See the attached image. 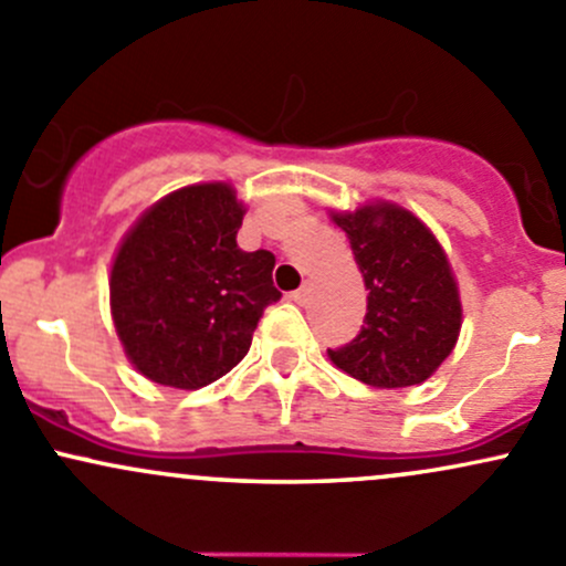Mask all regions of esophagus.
Wrapping results in <instances>:
<instances>
[{
	"label": "esophagus",
	"mask_w": 566,
	"mask_h": 566,
	"mask_svg": "<svg viewBox=\"0 0 566 566\" xmlns=\"http://www.w3.org/2000/svg\"><path fill=\"white\" fill-rule=\"evenodd\" d=\"M291 300H294L296 305H305V300H307V285H302V289H296L294 294H291Z\"/></svg>",
	"instance_id": "34e87169"
}]
</instances>
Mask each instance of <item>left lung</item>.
Returning <instances> with one entry per match:
<instances>
[{"instance_id": "8db88e82", "label": "left lung", "mask_w": 566, "mask_h": 566, "mask_svg": "<svg viewBox=\"0 0 566 566\" xmlns=\"http://www.w3.org/2000/svg\"><path fill=\"white\" fill-rule=\"evenodd\" d=\"M367 285L361 332L329 358L375 388L418 386L451 356L461 329L459 285L421 218L399 205L332 212Z\"/></svg>"}]
</instances>
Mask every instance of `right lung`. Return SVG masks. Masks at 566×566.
I'll list each match as a JSON object with an SVG mask.
<instances>
[{
  "label": "right lung",
  "mask_w": 566,
  "mask_h": 566,
  "mask_svg": "<svg viewBox=\"0 0 566 566\" xmlns=\"http://www.w3.org/2000/svg\"><path fill=\"white\" fill-rule=\"evenodd\" d=\"M245 205L229 184L167 193L139 216L113 259L111 310L126 356L159 386L202 388L251 348L281 300L275 256L237 248Z\"/></svg>",
  "instance_id": "right-lung-1"
}]
</instances>
